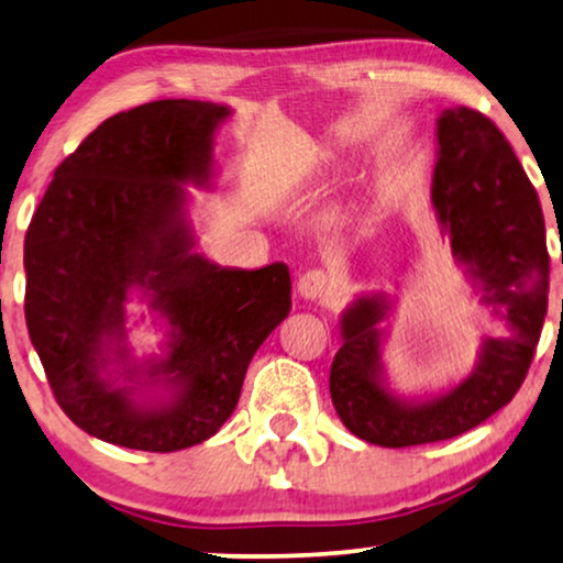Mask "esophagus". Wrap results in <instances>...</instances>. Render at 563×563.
I'll return each mask as SVG.
<instances>
[{"label":"esophagus","instance_id":"34e87169","mask_svg":"<svg viewBox=\"0 0 563 563\" xmlns=\"http://www.w3.org/2000/svg\"><path fill=\"white\" fill-rule=\"evenodd\" d=\"M331 278L323 271H306L298 278V292L306 300H323L331 292Z\"/></svg>","mask_w":563,"mask_h":563}]
</instances>
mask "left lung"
Listing matches in <instances>:
<instances>
[{
    "mask_svg": "<svg viewBox=\"0 0 563 563\" xmlns=\"http://www.w3.org/2000/svg\"><path fill=\"white\" fill-rule=\"evenodd\" d=\"M432 207L440 238L508 333L485 335L473 374L455 387L407 399L389 389L382 362L394 300L387 292L358 296L341 316L331 399L349 432L382 448L457 438L506 407L521 389L547 318L549 253L539 195L498 125L473 108L440 113Z\"/></svg>",
    "mask_w": 563,
    "mask_h": 563,
    "instance_id": "obj_1",
    "label": "left lung"
}]
</instances>
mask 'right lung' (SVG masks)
<instances>
[{
  "label": "right lung",
  "mask_w": 563,
  "mask_h": 563,
  "mask_svg": "<svg viewBox=\"0 0 563 563\" xmlns=\"http://www.w3.org/2000/svg\"><path fill=\"white\" fill-rule=\"evenodd\" d=\"M232 108L166 98L103 121L55 169L24 238V318L57 405L93 438L176 452L238 407L255 351L290 313L285 263L220 267L195 253L191 187H212L214 133ZM133 291L167 325L136 363ZM164 388L166 398H151Z\"/></svg>",
  "instance_id": "right-lung-1"
}]
</instances>
